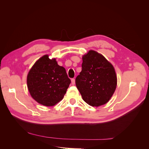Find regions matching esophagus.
<instances>
[{"label":"esophagus","instance_id":"1","mask_svg":"<svg viewBox=\"0 0 149 149\" xmlns=\"http://www.w3.org/2000/svg\"><path fill=\"white\" fill-rule=\"evenodd\" d=\"M71 84L74 85L75 84V79H71Z\"/></svg>","mask_w":149,"mask_h":149}]
</instances>
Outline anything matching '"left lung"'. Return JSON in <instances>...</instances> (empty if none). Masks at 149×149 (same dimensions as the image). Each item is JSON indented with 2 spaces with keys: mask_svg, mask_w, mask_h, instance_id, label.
I'll list each match as a JSON object with an SVG mask.
<instances>
[{
  "mask_svg": "<svg viewBox=\"0 0 149 149\" xmlns=\"http://www.w3.org/2000/svg\"><path fill=\"white\" fill-rule=\"evenodd\" d=\"M82 70L76 78V86L83 100L89 106L105 104L117 87L114 68L101 53L89 50L82 56Z\"/></svg>",
  "mask_w": 149,
  "mask_h": 149,
  "instance_id": "left-lung-1",
  "label": "left lung"
}]
</instances>
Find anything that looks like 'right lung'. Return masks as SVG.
<instances>
[{"label": "right lung", "mask_w": 149, "mask_h": 149, "mask_svg": "<svg viewBox=\"0 0 149 149\" xmlns=\"http://www.w3.org/2000/svg\"><path fill=\"white\" fill-rule=\"evenodd\" d=\"M71 80L64 67L58 65L56 58L45 55L31 68L26 77L28 90L35 101L45 106H53L61 101Z\"/></svg>", "instance_id": "1"}]
</instances>
